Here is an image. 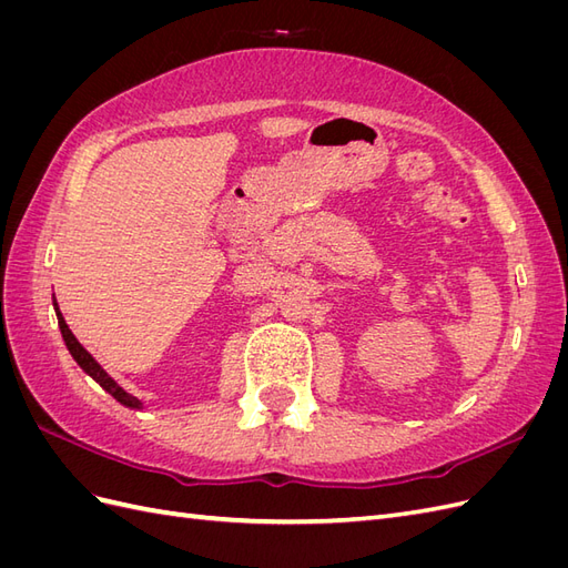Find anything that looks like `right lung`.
I'll list each match as a JSON object with an SVG mask.
<instances>
[{
	"mask_svg": "<svg viewBox=\"0 0 568 568\" xmlns=\"http://www.w3.org/2000/svg\"><path fill=\"white\" fill-rule=\"evenodd\" d=\"M54 305H57V301H54ZM57 317H59V329H61V334H63L65 346H68V351H71V355H73L75 363H78V365H80L84 372H88V374L92 376V379H94V382H97L101 388L109 390V393L113 395V398H115L118 403H123V405H128V407L140 409V407H142V403L136 400L134 395H130L128 390L120 388V386H118V384L111 379V376H109L104 369H101V365L97 363V359H94V357H92L88 351H84V348L80 346V341L73 336V332H71V329H68V324H65L63 315L59 313V305H57Z\"/></svg>",
	"mask_w": 568,
	"mask_h": 568,
	"instance_id": "1",
	"label": "right lung"
}]
</instances>
